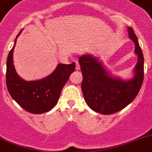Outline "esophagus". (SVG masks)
Returning <instances> with one entry per match:
<instances>
[{
	"mask_svg": "<svg viewBox=\"0 0 152 152\" xmlns=\"http://www.w3.org/2000/svg\"><path fill=\"white\" fill-rule=\"evenodd\" d=\"M80 64H79V62H77V61H76V70H80Z\"/></svg>",
	"mask_w": 152,
	"mask_h": 152,
	"instance_id": "obj_1",
	"label": "esophagus"
}]
</instances>
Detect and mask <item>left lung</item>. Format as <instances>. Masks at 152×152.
<instances>
[{"mask_svg": "<svg viewBox=\"0 0 152 152\" xmlns=\"http://www.w3.org/2000/svg\"><path fill=\"white\" fill-rule=\"evenodd\" d=\"M129 37L135 44L138 62L132 80H124L111 77L102 63L91 55L79 57L83 75L81 90L86 102L91 109L102 115L121 111L136 98L144 79V58L137 37L131 27L128 28Z\"/></svg>", "mask_w": 152, "mask_h": 152, "instance_id": "left-lung-1", "label": "left lung"}]
</instances>
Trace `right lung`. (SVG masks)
Returning <instances> with one entry per match:
<instances>
[{"mask_svg":"<svg viewBox=\"0 0 152 152\" xmlns=\"http://www.w3.org/2000/svg\"><path fill=\"white\" fill-rule=\"evenodd\" d=\"M14 45L8 54L7 61L6 83L9 93L15 101L26 111L32 114H42L50 111L59 100L62 88L69 76L75 72V63L59 64L56 69L47 77L38 80L26 81L19 77L13 65Z\"/></svg>","mask_w":152,"mask_h":152,"instance_id":"add662e5","label":"right lung"}]
</instances>
